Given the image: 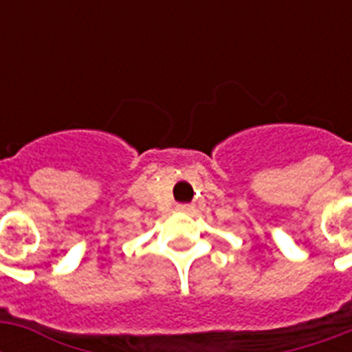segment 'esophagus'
Listing matches in <instances>:
<instances>
[{
  "label": "esophagus",
  "mask_w": 352,
  "mask_h": 352,
  "mask_svg": "<svg viewBox=\"0 0 352 352\" xmlns=\"http://www.w3.org/2000/svg\"><path fill=\"white\" fill-rule=\"evenodd\" d=\"M177 210H179V212H190V210H192V206H190V204H179V206H177Z\"/></svg>",
  "instance_id": "34e87169"
}]
</instances>
